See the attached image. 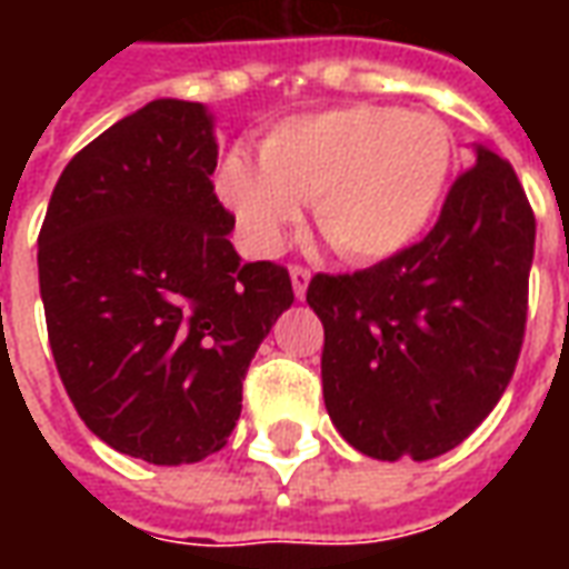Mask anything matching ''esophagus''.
Listing matches in <instances>:
<instances>
[{
    "mask_svg": "<svg viewBox=\"0 0 569 569\" xmlns=\"http://www.w3.org/2000/svg\"><path fill=\"white\" fill-rule=\"evenodd\" d=\"M289 277H292V292L296 298H305L308 296V283H310V271L308 268H289Z\"/></svg>",
    "mask_w": 569,
    "mask_h": 569,
    "instance_id": "esophagus-1",
    "label": "esophagus"
}]
</instances>
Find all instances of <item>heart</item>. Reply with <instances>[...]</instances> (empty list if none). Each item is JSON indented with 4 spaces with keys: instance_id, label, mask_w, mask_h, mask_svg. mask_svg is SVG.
<instances>
[{
    "instance_id": "heart-1",
    "label": "heart",
    "mask_w": 569,
    "mask_h": 569,
    "mask_svg": "<svg viewBox=\"0 0 569 569\" xmlns=\"http://www.w3.org/2000/svg\"><path fill=\"white\" fill-rule=\"evenodd\" d=\"M453 170V137L429 112L341 106L286 118L259 163L231 151L216 191L249 252H280L310 203L313 224L347 261L393 259L436 219Z\"/></svg>"
}]
</instances>
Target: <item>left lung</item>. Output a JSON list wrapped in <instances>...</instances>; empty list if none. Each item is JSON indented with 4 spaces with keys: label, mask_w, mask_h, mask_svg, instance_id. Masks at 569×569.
I'll list each match as a JSON object with an SVG mask.
<instances>
[{
    "label": "left lung",
    "mask_w": 569,
    "mask_h": 569,
    "mask_svg": "<svg viewBox=\"0 0 569 569\" xmlns=\"http://www.w3.org/2000/svg\"><path fill=\"white\" fill-rule=\"evenodd\" d=\"M537 219L512 163L476 146L420 243L357 273H317L322 399L375 460H432L488 418L512 381Z\"/></svg>",
    "instance_id": "left-lung-1"
}]
</instances>
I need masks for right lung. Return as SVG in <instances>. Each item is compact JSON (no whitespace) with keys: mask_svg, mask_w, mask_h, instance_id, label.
<instances>
[{"mask_svg":"<svg viewBox=\"0 0 569 569\" xmlns=\"http://www.w3.org/2000/svg\"><path fill=\"white\" fill-rule=\"evenodd\" d=\"M216 161L207 106L151 100L67 163L39 231L60 381L97 439L154 466L222 451L249 362L296 301L286 268L231 247Z\"/></svg>","mask_w":569,"mask_h":569,"instance_id":"add662e5","label":"right lung"}]
</instances>
